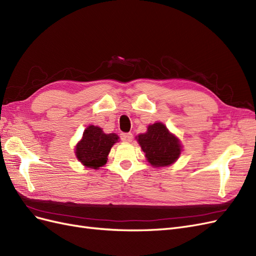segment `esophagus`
I'll return each instance as SVG.
<instances>
[{"label": "esophagus", "mask_w": 256, "mask_h": 256, "mask_svg": "<svg viewBox=\"0 0 256 256\" xmlns=\"http://www.w3.org/2000/svg\"><path fill=\"white\" fill-rule=\"evenodd\" d=\"M120 138H122V141H124V142H131V141H132V134H122Z\"/></svg>", "instance_id": "34e87169"}]
</instances>
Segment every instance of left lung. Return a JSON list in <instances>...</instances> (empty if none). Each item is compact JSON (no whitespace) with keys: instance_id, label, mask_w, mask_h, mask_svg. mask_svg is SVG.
I'll use <instances>...</instances> for the list:
<instances>
[{"instance_id":"8db88e82","label":"left lung","mask_w":256,"mask_h":256,"mask_svg":"<svg viewBox=\"0 0 256 256\" xmlns=\"http://www.w3.org/2000/svg\"><path fill=\"white\" fill-rule=\"evenodd\" d=\"M136 140L147 161L154 168L173 164L180 156V140L162 122L150 125L145 134L136 136Z\"/></svg>"}]
</instances>
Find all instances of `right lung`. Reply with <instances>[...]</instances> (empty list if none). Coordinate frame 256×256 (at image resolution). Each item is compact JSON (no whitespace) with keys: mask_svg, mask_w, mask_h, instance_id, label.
<instances>
[{"mask_svg":"<svg viewBox=\"0 0 256 256\" xmlns=\"http://www.w3.org/2000/svg\"><path fill=\"white\" fill-rule=\"evenodd\" d=\"M115 134H104L102 128L90 125L84 130L81 141L76 146V156L81 164L98 168L106 164L111 147L118 141Z\"/></svg>","mask_w":256,"mask_h":256,"instance_id":"right-lung-1","label":"right lung"}]
</instances>
